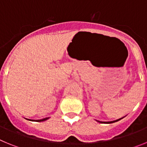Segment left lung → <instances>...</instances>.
<instances>
[{
	"label": "left lung",
	"instance_id": "8db88e82",
	"mask_svg": "<svg viewBox=\"0 0 147 147\" xmlns=\"http://www.w3.org/2000/svg\"><path fill=\"white\" fill-rule=\"evenodd\" d=\"M120 120V119H118V120H116V121H108V122H102V121H98V122H100V123H107V124H111V123H113V122H115V121H119Z\"/></svg>",
	"mask_w": 147,
	"mask_h": 147
}]
</instances>
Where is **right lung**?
<instances>
[{
	"instance_id": "right-lung-1",
	"label": "right lung",
	"mask_w": 147,
	"mask_h": 147,
	"mask_svg": "<svg viewBox=\"0 0 147 147\" xmlns=\"http://www.w3.org/2000/svg\"><path fill=\"white\" fill-rule=\"evenodd\" d=\"M49 119V118H45V119H41V120H36V121H45L47 120V119ZM30 121H34V120H30Z\"/></svg>"
}]
</instances>
